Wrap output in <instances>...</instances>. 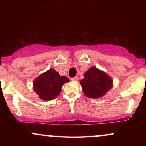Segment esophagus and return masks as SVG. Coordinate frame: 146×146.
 Returning a JSON list of instances; mask_svg holds the SVG:
<instances>
[{"mask_svg":"<svg viewBox=\"0 0 146 146\" xmlns=\"http://www.w3.org/2000/svg\"><path fill=\"white\" fill-rule=\"evenodd\" d=\"M71 80H72V81H78V77L75 76V77H74V78H71Z\"/></svg>","mask_w":146,"mask_h":146,"instance_id":"34e87169","label":"esophagus"}]
</instances>
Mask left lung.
I'll return each mask as SVG.
<instances>
[{
	"instance_id": "left-lung-1",
	"label": "left lung",
	"mask_w": 146,
	"mask_h": 146,
	"mask_svg": "<svg viewBox=\"0 0 146 146\" xmlns=\"http://www.w3.org/2000/svg\"><path fill=\"white\" fill-rule=\"evenodd\" d=\"M84 76V78L80 83L84 93L88 98H101L113 86V79L94 66L89 68Z\"/></svg>"
}]
</instances>
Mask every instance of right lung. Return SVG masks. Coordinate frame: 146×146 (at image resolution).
Masks as SVG:
<instances>
[{
	"mask_svg": "<svg viewBox=\"0 0 146 146\" xmlns=\"http://www.w3.org/2000/svg\"><path fill=\"white\" fill-rule=\"evenodd\" d=\"M68 82L66 76H60L56 70L50 68L34 80L33 90L42 100L49 101L60 94L64 84Z\"/></svg>",
	"mask_w": 146,
	"mask_h": 146,
	"instance_id": "right-lung-1",
	"label": "right lung"
}]
</instances>
